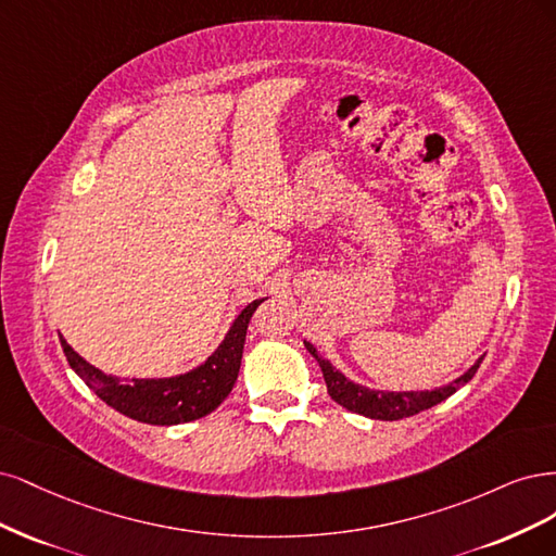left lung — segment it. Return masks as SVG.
Masks as SVG:
<instances>
[{
  "label": "left lung",
  "mask_w": 556,
  "mask_h": 556,
  "mask_svg": "<svg viewBox=\"0 0 556 556\" xmlns=\"http://www.w3.org/2000/svg\"><path fill=\"white\" fill-rule=\"evenodd\" d=\"M307 351L316 357V363L324 371V379L328 386L330 397L342 404L344 408L353 410V414H361L374 420H400V418H408V416H416L425 408H432L439 402L447 400L457 392L464 383H469L473 379V374L478 371L482 357H478L476 365H471L467 371H464L459 379L451 381L447 386L434 388V390H404V392H395V390H371L363 383H355L346 376L339 371L330 361L326 357H320V353L316 351L314 344L304 342Z\"/></svg>",
  "instance_id": "obj_1"
}]
</instances>
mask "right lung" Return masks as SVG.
I'll return each mask as SVG.
<instances>
[{"label": "right lung", "instance_id": "1", "mask_svg": "<svg viewBox=\"0 0 556 556\" xmlns=\"http://www.w3.org/2000/svg\"><path fill=\"white\" fill-rule=\"evenodd\" d=\"M263 300L247 304L230 324L224 342L205 357V363L164 379H119L89 365L66 344L64 337H60V342L71 369L97 392L99 400L138 422L180 425L212 414L228 397L238 381L249 320Z\"/></svg>", "mask_w": 556, "mask_h": 556}]
</instances>
